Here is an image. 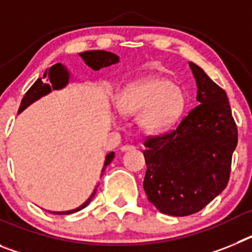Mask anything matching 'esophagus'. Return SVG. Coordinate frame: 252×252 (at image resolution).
I'll list each match as a JSON object with an SVG mask.
<instances>
[{"label":"esophagus","instance_id":"34e87169","mask_svg":"<svg viewBox=\"0 0 252 252\" xmlns=\"http://www.w3.org/2000/svg\"><path fill=\"white\" fill-rule=\"evenodd\" d=\"M135 149V146L133 145H124L121 146V151H130V150H133Z\"/></svg>","mask_w":252,"mask_h":252}]
</instances>
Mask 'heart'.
<instances>
[{
	"instance_id": "heart-1",
	"label": "heart",
	"mask_w": 252,
	"mask_h": 252,
	"mask_svg": "<svg viewBox=\"0 0 252 252\" xmlns=\"http://www.w3.org/2000/svg\"><path fill=\"white\" fill-rule=\"evenodd\" d=\"M122 115H139V126L146 132L159 133L173 127L188 106L182 87L162 77H149L128 84L116 101Z\"/></svg>"
}]
</instances>
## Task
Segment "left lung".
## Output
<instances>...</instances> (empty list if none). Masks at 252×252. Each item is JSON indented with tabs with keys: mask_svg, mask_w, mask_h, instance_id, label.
<instances>
[{
	"mask_svg": "<svg viewBox=\"0 0 252 252\" xmlns=\"http://www.w3.org/2000/svg\"><path fill=\"white\" fill-rule=\"evenodd\" d=\"M199 102L175 130L145 140L148 199L164 215L201 211L226 188L237 126L226 92L189 62Z\"/></svg>",
	"mask_w": 252,
	"mask_h": 252,
	"instance_id": "8db88e82",
	"label": "left lung"
}]
</instances>
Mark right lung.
I'll return each instance as SVG.
<instances>
[{
    "label": "right lung",
    "mask_w": 252,
    "mask_h": 252,
    "mask_svg": "<svg viewBox=\"0 0 252 252\" xmlns=\"http://www.w3.org/2000/svg\"><path fill=\"white\" fill-rule=\"evenodd\" d=\"M79 57L86 62V64L88 66L93 69V70H99L101 68H104V66H110L112 64L119 63V57L113 53H110V51H104V50H90V51H84V53H81ZM43 78H48L46 81L39 78L36 82H35L32 86L30 87V90L26 92V94L24 95L22 98L21 104H20L19 113L21 111H24L28 106H30L32 102H35L36 99H39L40 97L48 94V93L51 92V90H60L68 84L69 82V73L66 70V68L64 65H62L60 63L54 64L53 66H50L49 69H46V72L44 73ZM115 158V153H110L106 157V160H104V165L102 171H104L106 166L110 164L111 161ZM102 175V174H101ZM97 189V188H95ZM95 189L93 190V193L91 194V197L84 202L82 206H79L75 209H70V211H65V212H51L54 215H70V213L78 212L83 209L84 207H87L90 204V202L92 201V198L94 197L95 194Z\"/></svg>",
    "instance_id": "add662e5"
}]
</instances>
